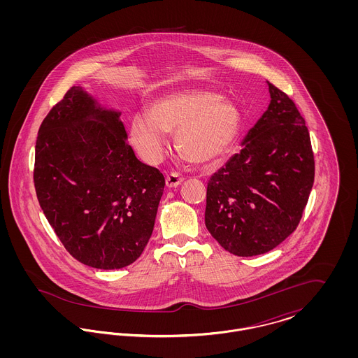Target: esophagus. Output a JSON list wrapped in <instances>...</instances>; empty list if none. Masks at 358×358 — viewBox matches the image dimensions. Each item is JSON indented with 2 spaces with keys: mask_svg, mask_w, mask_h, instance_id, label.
Masks as SVG:
<instances>
[{
  "mask_svg": "<svg viewBox=\"0 0 358 358\" xmlns=\"http://www.w3.org/2000/svg\"><path fill=\"white\" fill-rule=\"evenodd\" d=\"M182 181H184V178L177 173H171L166 176V187H177L178 185H181Z\"/></svg>",
  "mask_w": 358,
  "mask_h": 358,
  "instance_id": "obj_1",
  "label": "esophagus"
}]
</instances>
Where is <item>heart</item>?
Instances as JSON below:
<instances>
[{
    "mask_svg": "<svg viewBox=\"0 0 358 358\" xmlns=\"http://www.w3.org/2000/svg\"><path fill=\"white\" fill-rule=\"evenodd\" d=\"M240 130L238 110L209 90H185L150 104L149 114L136 113L130 123L131 142L148 162H158L168 150L166 133L187 161L209 165L220 159Z\"/></svg>",
    "mask_w": 358,
    "mask_h": 358,
    "instance_id": "heart-1",
    "label": "heart"
}]
</instances>
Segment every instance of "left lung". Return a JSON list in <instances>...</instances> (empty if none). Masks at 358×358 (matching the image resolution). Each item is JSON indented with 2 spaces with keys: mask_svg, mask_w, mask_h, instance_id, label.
I'll use <instances>...</instances> for the list:
<instances>
[{
  "mask_svg": "<svg viewBox=\"0 0 358 358\" xmlns=\"http://www.w3.org/2000/svg\"><path fill=\"white\" fill-rule=\"evenodd\" d=\"M267 85V110L206 187L205 227L234 255H262L289 238L314 184L305 120L283 91Z\"/></svg>",
  "mask_w": 358,
  "mask_h": 358,
  "instance_id": "left-lung-1",
  "label": "left lung"
}]
</instances>
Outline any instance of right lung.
<instances>
[{
    "label": "right lung",
    "instance_id": "1",
    "mask_svg": "<svg viewBox=\"0 0 358 358\" xmlns=\"http://www.w3.org/2000/svg\"><path fill=\"white\" fill-rule=\"evenodd\" d=\"M34 180L47 220L80 263L118 270L143 252L165 178L136 158L120 111L83 87L69 88L43 120Z\"/></svg>",
    "mask_w": 358,
    "mask_h": 358
}]
</instances>
